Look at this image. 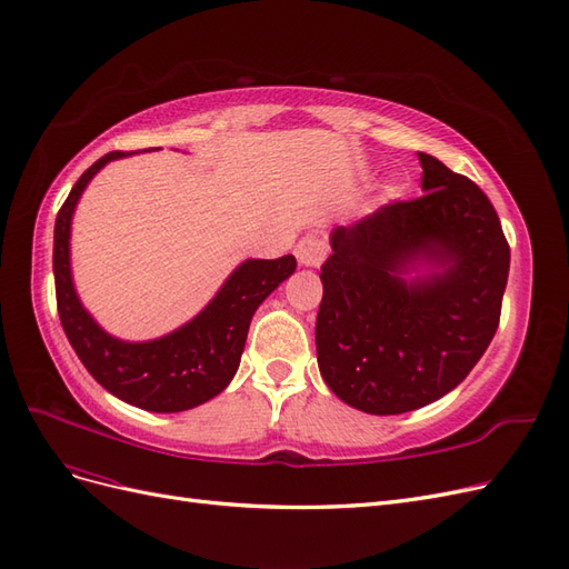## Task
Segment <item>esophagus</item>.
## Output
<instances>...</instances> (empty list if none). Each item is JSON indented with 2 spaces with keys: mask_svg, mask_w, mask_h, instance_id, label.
<instances>
[{
  "mask_svg": "<svg viewBox=\"0 0 569 569\" xmlns=\"http://www.w3.org/2000/svg\"><path fill=\"white\" fill-rule=\"evenodd\" d=\"M296 257L302 267H319L327 257V242L319 236H305L296 246Z\"/></svg>",
  "mask_w": 569,
  "mask_h": 569,
  "instance_id": "esophagus-1",
  "label": "esophagus"
}]
</instances>
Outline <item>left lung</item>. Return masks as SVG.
Here are the masks:
<instances>
[{
  "label": "left lung",
  "instance_id": "obj_1",
  "mask_svg": "<svg viewBox=\"0 0 569 569\" xmlns=\"http://www.w3.org/2000/svg\"><path fill=\"white\" fill-rule=\"evenodd\" d=\"M421 198L336 226L321 264V379L350 408L402 415L465 381L498 329L510 248L469 178L417 152Z\"/></svg>",
  "mask_w": 569,
  "mask_h": 569
}]
</instances>
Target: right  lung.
I'll return each mask as SVG.
<instances>
[{"mask_svg": "<svg viewBox=\"0 0 569 569\" xmlns=\"http://www.w3.org/2000/svg\"><path fill=\"white\" fill-rule=\"evenodd\" d=\"M138 152H109L78 178L54 223V283L61 327L80 362L111 396L148 412H183L219 396L236 377L250 321L298 262L246 259L202 310L152 340H123L104 331L80 302L71 271V223L88 183L109 161Z\"/></svg>", "mask_w": 569, "mask_h": 569, "instance_id": "1", "label": "right lung"}]
</instances>
